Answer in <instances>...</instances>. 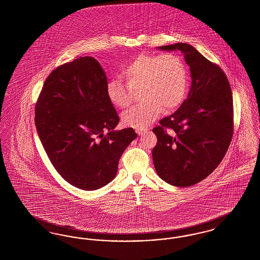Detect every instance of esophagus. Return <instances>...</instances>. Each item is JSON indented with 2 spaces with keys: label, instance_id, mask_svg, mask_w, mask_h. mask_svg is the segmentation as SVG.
I'll use <instances>...</instances> for the list:
<instances>
[{
  "label": "esophagus",
  "instance_id": "34e87169",
  "mask_svg": "<svg viewBox=\"0 0 260 260\" xmlns=\"http://www.w3.org/2000/svg\"><path fill=\"white\" fill-rule=\"evenodd\" d=\"M136 133L138 136H143L146 133V131L143 129V128H137V129H136Z\"/></svg>",
  "mask_w": 260,
  "mask_h": 260
}]
</instances>
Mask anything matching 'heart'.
Listing matches in <instances>:
<instances>
[{
    "instance_id": "1",
    "label": "heart",
    "mask_w": 260,
    "mask_h": 260,
    "mask_svg": "<svg viewBox=\"0 0 260 260\" xmlns=\"http://www.w3.org/2000/svg\"><path fill=\"white\" fill-rule=\"evenodd\" d=\"M126 85L113 79L106 86V95L112 104L125 109L140 90L143 102L122 116L125 126L144 128L153 123L164 110L177 108L185 98L188 76L181 57L173 52L162 54L140 53L121 68Z\"/></svg>"
}]
</instances>
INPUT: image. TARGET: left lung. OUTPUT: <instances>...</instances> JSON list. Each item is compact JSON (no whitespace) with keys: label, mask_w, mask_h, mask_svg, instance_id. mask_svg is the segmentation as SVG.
Masks as SVG:
<instances>
[{"label":"left lung","mask_w":260,"mask_h":260,"mask_svg":"<svg viewBox=\"0 0 260 260\" xmlns=\"http://www.w3.org/2000/svg\"><path fill=\"white\" fill-rule=\"evenodd\" d=\"M180 50L190 67L192 83L187 99L173 115L153 128L155 170L167 183L194 185L222 161L233 132V98L222 69L191 45L176 43L158 48ZM166 128H171L168 134Z\"/></svg>","instance_id":"obj_1"}]
</instances>
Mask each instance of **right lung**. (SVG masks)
Listing matches in <instances>:
<instances>
[{
  "mask_svg": "<svg viewBox=\"0 0 260 260\" xmlns=\"http://www.w3.org/2000/svg\"><path fill=\"white\" fill-rule=\"evenodd\" d=\"M106 86L99 62L79 57L49 75L35 106L38 136L52 166L87 191L115 178L122 154L137 137L132 127L114 131L120 119Z\"/></svg>",
  "mask_w": 260,
  "mask_h": 260,
  "instance_id": "add662e5",
  "label": "right lung"
}]
</instances>
